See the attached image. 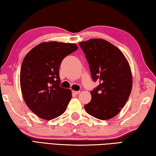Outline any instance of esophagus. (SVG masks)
Returning a JSON list of instances; mask_svg holds the SVG:
<instances>
[{"label": "esophagus", "mask_w": 156, "mask_h": 156, "mask_svg": "<svg viewBox=\"0 0 156 156\" xmlns=\"http://www.w3.org/2000/svg\"><path fill=\"white\" fill-rule=\"evenodd\" d=\"M73 93H74L75 94H80V91H73Z\"/></svg>", "instance_id": "obj_1"}]
</instances>
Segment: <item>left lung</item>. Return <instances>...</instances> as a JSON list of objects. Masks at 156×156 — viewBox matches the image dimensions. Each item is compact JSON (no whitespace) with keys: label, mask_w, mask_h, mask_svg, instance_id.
I'll use <instances>...</instances> for the list:
<instances>
[{"label":"left lung","mask_w":156,"mask_h":156,"mask_svg":"<svg viewBox=\"0 0 156 156\" xmlns=\"http://www.w3.org/2000/svg\"><path fill=\"white\" fill-rule=\"evenodd\" d=\"M89 64L91 76L99 85L90 91L91 100L84 105L88 114L102 120L120 112L133 87L129 63L118 48L101 38L79 43Z\"/></svg>","instance_id":"1"}]
</instances>
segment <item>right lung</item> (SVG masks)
<instances>
[{"mask_svg":"<svg viewBox=\"0 0 156 156\" xmlns=\"http://www.w3.org/2000/svg\"><path fill=\"white\" fill-rule=\"evenodd\" d=\"M78 48L74 43L44 42L24 57L20 87L27 106L38 117L50 120L65 112L72 91L59 86V69L62 60Z\"/></svg>","mask_w":156,"mask_h":156,"instance_id":"right-lung-1","label":"right lung"}]
</instances>
